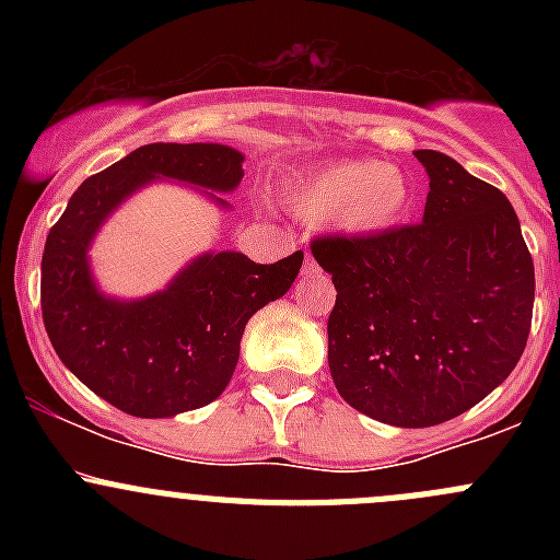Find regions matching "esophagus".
I'll return each instance as SVG.
<instances>
[{
  "label": "esophagus",
  "instance_id": "obj_1",
  "mask_svg": "<svg viewBox=\"0 0 560 560\" xmlns=\"http://www.w3.org/2000/svg\"><path fill=\"white\" fill-rule=\"evenodd\" d=\"M314 268H316V265H314V257H312V254L306 252V265H303V270H314Z\"/></svg>",
  "mask_w": 560,
  "mask_h": 560
}]
</instances>
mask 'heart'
I'll return each mask as SVG.
<instances>
[{
	"label": "heart",
	"mask_w": 560,
	"mask_h": 560,
	"mask_svg": "<svg viewBox=\"0 0 560 560\" xmlns=\"http://www.w3.org/2000/svg\"><path fill=\"white\" fill-rule=\"evenodd\" d=\"M284 202L306 222H332L352 235H382L409 213L411 184L389 162L341 160L292 180Z\"/></svg>",
	"instance_id": "heart-1"
}]
</instances>
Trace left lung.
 <instances>
[{
  "instance_id": "8db88e82",
  "label": "left lung",
  "mask_w": 560,
  "mask_h": 560,
  "mask_svg": "<svg viewBox=\"0 0 560 560\" xmlns=\"http://www.w3.org/2000/svg\"><path fill=\"white\" fill-rule=\"evenodd\" d=\"M431 178L420 224L319 238L332 276L327 363L352 409L431 428L493 393L521 360L534 262L504 191L442 151H415Z\"/></svg>"
}]
</instances>
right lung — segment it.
<instances>
[{
  "instance_id": "1",
  "label": "right lung",
  "mask_w": 560,
  "mask_h": 560,
  "mask_svg": "<svg viewBox=\"0 0 560 560\" xmlns=\"http://www.w3.org/2000/svg\"><path fill=\"white\" fill-rule=\"evenodd\" d=\"M244 154L222 143H149L78 186L43 252V322L61 363L92 393L132 417H175L224 393L246 322L295 281L303 252L257 265L241 252H206L171 284L135 301L105 295L92 273L100 228L154 180L195 186L230 208Z\"/></svg>"
}]
</instances>
